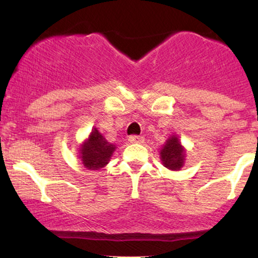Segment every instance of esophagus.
I'll return each instance as SVG.
<instances>
[{"label":"esophagus","mask_w":258,"mask_h":258,"mask_svg":"<svg viewBox=\"0 0 258 258\" xmlns=\"http://www.w3.org/2000/svg\"><path fill=\"white\" fill-rule=\"evenodd\" d=\"M128 141L131 142V143H143V142H144V138L142 137V136L133 135V136H130V137H128Z\"/></svg>","instance_id":"obj_1"}]
</instances>
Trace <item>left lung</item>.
Wrapping results in <instances>:
<instances>
[{
	"label": "left lung",
	"instance_id": "8db88e82",
	"mask_svg": "<svg viewBox=\"0 0 258 258\" xmlns=\"http://www.w3.org/2000/svg\"><path fill=\"white\" fill-rule=\"evenodd\" d=\"M160 156L165 167L174 171L179 170L184 162V149L180 146L178 138L174 136L168 138L166 144L160 150Z\"/></svg>",
	"mask_w": 258,
	"mask_h": 258
}]
</instances>
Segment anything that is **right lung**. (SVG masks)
<instances>
[{"mask_svg": "<svg viewBox=\"0 0 258 258\" xmlns=\"http://www.w3.org/2000/svg\"><path fill=\"white\" fill-rule=\"evenodd\" d=\"M114 150L115 146L109 143L103 135L98 132V130L93 128L90 138L85 142L80 150L82 164L88 170H98L100 167H104Z\"/></svg>", "mask_w": 258, "mask_h": 258, "instance_id": "right-lung-1", "label": "right lung"}]
</instances>
